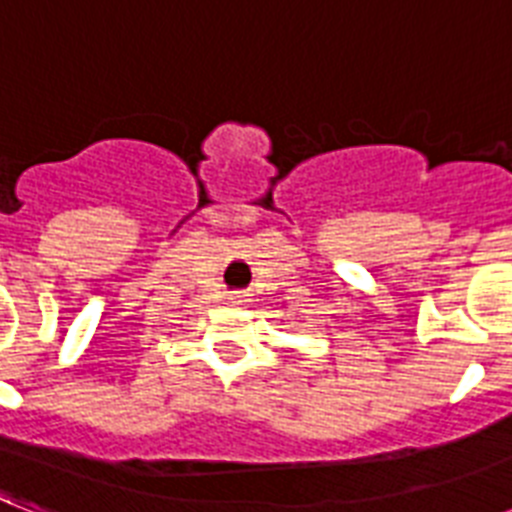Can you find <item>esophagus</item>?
<instances>
[{
    "label": "esophagus",
    "mask_w": 512,
    "mask_h": 512,
    "mask_svg": "<svg viewBox=\"0 0 512 512\" xmlns=\"http://www.w3.org/2000/svg\"><path fill=\"white\" fill-rule=\"evenodd\" d=\"M228 302H231V305H247L249 302V294H244V292H234V294H228Z\"/></svg>",
    "instance_id": "esophagus-1"
}]
</instances>
